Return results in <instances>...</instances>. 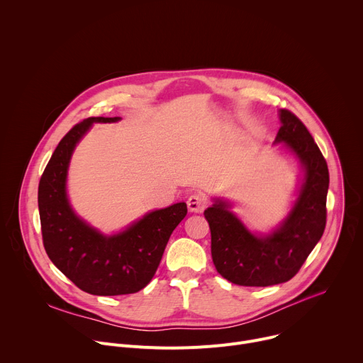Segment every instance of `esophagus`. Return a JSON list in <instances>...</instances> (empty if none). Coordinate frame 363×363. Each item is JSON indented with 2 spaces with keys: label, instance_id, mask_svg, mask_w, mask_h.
<instances>
[{
  "label": "esophagus",
  "instance_id": "34e87169",
  "mask_svg": "<svg viewBox=\"0 0 363 363\" xmlns=\"http://www.w3.org/2000/svg\"><path fill=\"white\" fill-rule=\"evenodd\" d=\"M186 203H188V210L191 213H202L203 208H205L206 201H205V198L202 195L192 194V195H189Z\"/></svg>",
  "mask_w": 363,
  "mask_h": 363
}]
</instances>
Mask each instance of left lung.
<instances>
[{
  "instance_id": "left-lung-1",
  "label": "left lung",
  "mask_w": 363,
  "mask_h": 363,
  "mask_svg": "<svg viewBox=\"0 0 363 363\" xmlns=\"http://www.w3.org/2000/svg\"><path fill=\"white\" fill-rule=\"evenodd\" d=\"M280 145L298 161L301 181L287 217L269 234H255L233 211V203L213 198L203 211L211 230V254L217 272L238 286L266 287L289 281L300 270L326 227L328 164L301 121L279 111Z\"/></svg>"
}]
</instances>
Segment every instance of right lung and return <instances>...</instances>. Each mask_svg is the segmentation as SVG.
<instances>
[{"label": "right lung", "mask_w": 363, "mask_h": 363, "mask_svg": "<svg viewBox=\"0 0 363 363\" xmlns=\"http://www.w3.org/2000/svg\"><path fill=\"white\" fill-rule=\"evenodd\" d=\"M121 118H89L57 145L38 184V211L45 252L79 289L96 296L142 290L157 272L172 231L185 218V202L145 214L116 234H103L74 210L67 195V172L77 143L93 123Z\"/></svg>", "instance_id": "1"}]
</instances>
